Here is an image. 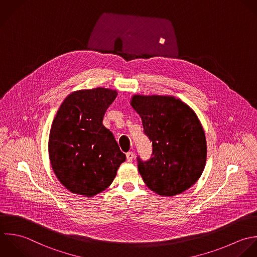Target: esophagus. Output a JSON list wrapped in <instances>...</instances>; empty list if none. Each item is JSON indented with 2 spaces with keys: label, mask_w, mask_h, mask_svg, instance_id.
<instances>
[{
  "label": "esophagus",
  "mask_w": 257,
  "mask_h": 257,
  "mask_svg": "<svg viewBox=\"0 0 257 257\" xmlns=\"http://www.w3.org/2000/svg\"><path fill=\"white\" fill-rule=\"evenodd\" d=\"M126 157H127V161L128 162H132L133 158H134V153L132 151L128 152V153H126Z\"/></svg>",
  "instance_id": "34e87169"
}]
</instances>
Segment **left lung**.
I'll return each instance as SVG.
<instances>
[{
  "label": "left lung",
  "instance_id": "left-lung-1",
  "mask_svg": "<svg viewBox=\"0 0 257 257\" xmlns=\"http://www.w3.org/2000/svg\"><path fill=\"white\" fill-rule=\"evenodd\" d=\"M132 107L152 142L148 160L137 157L145 184L162 196L180 194L201 176L206 162V139L195 113L179 99L136 95Z\"/></svg>",
  "mask_w": 257,
  "mask_h": 257
}]
</instances>
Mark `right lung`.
<instances>
[{
    "label": "right lung",
    "mask_w": 257,
    "mask_h": 257,
    "mask_svg": "<svg viewBox=\"0 0 257 257\" xmlns=\"http://www.w3.org/2000/svg\"><path fill=\"white\" fill-rule=\"evenodd\" d=\"M117 92L96 88L69 95L49 137V157L59 181L71 192L94 196L114 180L126 156L102 121Z\"/></svg>",
    "instance_id": "obj_1"
}]
</instances>
